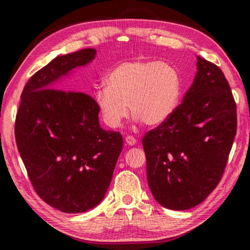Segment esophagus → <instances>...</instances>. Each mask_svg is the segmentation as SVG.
<instances>
[{"instance_id": "obj_1", "label": "esophagus", "mask_w": 250, "mask_h": 250, "mask_svg": "<svg viewBox=\"0 0 250 250\" xmlns=\"http://www.w3.org/2000/svg\"><path fill=\"white\" fill-rule=\"evenodd\" d=\"M125 142H126V145H128V146H134L135 143H137V139L132 137V135H126Z\"/></svg>"}]
</instances>
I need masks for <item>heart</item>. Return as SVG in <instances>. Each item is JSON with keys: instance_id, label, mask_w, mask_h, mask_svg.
I'll return each instance as SVG.
<instances>
[{"instance_id": "obj_1", "label": "heart", "mask_w": 250, "mask_h": 250, "mask_svg": "<svg viewBox=\"0 0 250 250\" xmlns=\"http://www.w3.org/2000/svg\"><path fill=\"white\" fill-rule=\"evenodd\" d=\"M105 89L97 90L96 105L105 125L117 129L128 115L146 125H159L170 118L180 104L182 80L174 66L156 61L124 62L104 80Z\"/></svg>"}]
</instances>
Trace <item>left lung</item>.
<instances>
[{
    "mask_svg": "<svg viewBox=\"0 0 250 250\" xmlns=\"http://www.w3.org/2000/svg\"><path fill=\"white\" fill-rule=\"evenodd\" d=\"M196 58L197 73L182 104L142 139L151 192L174 210L201 204L216 188L237 130L236 103L223 71Z\"/></svg>",
    "mask_w": 250,
    "mask_h": 250,
    "instance_id": "1",
    "label": "left lung"
}]
</instances>
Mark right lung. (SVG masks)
Masks as SVG:
<instances>
[{
  "label": "right lung",
  "instance_id": "right-lung-1",
  "mask_svg": "<svg viewBox=\"0 0 250 250\" xmlns=\"http://www.w3.org/2000/svg\"><path fill=\"white\" fill-rule=\"evenodd\" d=\"M95 56V48H84L54 58L34 74L15 119L16 146L34 189L64 213H83L103 201L124 146L120 132L100 126L92 97L57 83Z\"/></svg>",
  "mask_w": 250,
  "mask_h": 250
}]
</instances>
